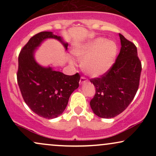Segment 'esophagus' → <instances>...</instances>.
I'll list each match as a JSON object with an SVG mask.
<instances>
[{"label":"esophagus","mask_w":156,"mask_h":156,"mask_svg":"<svg viewBox=\"0 0 156 156\" xmlns=\"http://www.w3.org/2000/svg\"><path fill=\"white\" fill-rule=\"evenodd\" d=\"M87 81H88V80H87L85 77H81L80 79V81H79L80 85H82V84H83L85 82H87Z\"/></svg>","instance_id":"1"}]
</instances>
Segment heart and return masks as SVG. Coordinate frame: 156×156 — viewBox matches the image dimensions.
Segmentation results:
<instances>
[{
    "mask_svg": "<svg viewBox=\"0 0 156 156\" xmlns=\"http://www.w3.org/2000/svg\"><path fill=\"white\" fill-rule=\"evenodd\" d=\"M73 53L78 59L83 61L82 69L86 74L100 77L106 74L114 66L118 54V45L114 41L97 37L74 48ZM69 62L74 64L73 58H69Z\"/></svg>",
    "mask_w": 156,
    "mask_h": 156,
    "instance_id": "obj_1",
    "label": "heart"
}]
</instances>
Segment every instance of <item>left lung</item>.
<instances>
[{"label": "left lung", "mask_w": 156, "mask_h": 156, "mask_svg": "<svg viewBox=\"0 0 156 156\" xmlns=\"http://www.w3.org/2000/svg\"><path fill=\"white\" fill-rule=\"evenodd\" d=\"M121 49L115 63L106 74L93 78L96 92L91 100L93 112L101 118L119 115L133 101L139 88L141 64L135 44L119 34Z\"/></svg>", "instance_id": "obj_1"}]
</instances>
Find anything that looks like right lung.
Instances as JSON below:
<instances>
[{
  "instance_id": "add662e5",
  "label": "right lung",
  "mask_w": 156,
  "mask_h": 156,
  "mask_svg": "<svg viewBox=\"0 0 156 156\" xmlns=\"http://www.w3.org/2000/svg\"><path fill=\"white\" fill-rule=\"evenodd\" d=\"M47 39H57L67 51L68 43L60 36L42 31L32 37L18 57V83L23 100L35 114L45 119L60 116L71 94L79 87L78 73L67 76L51 67H43L35 60V51Z\"/></svg>"
}]
</instances>
